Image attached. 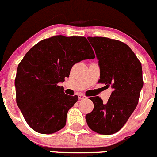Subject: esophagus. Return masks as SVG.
<instances>
[{
    "instance_id": "obj_1",
    "label": "esophagus",
    "mask_w": 157,
    "mask_h": 157,
    "mask_svg": "<svg viewBox=\"0 0 157 157\" xmlns=\"http://www.w3.org/2000/svg\"><path fill=\"white\" fill-rule=\"evenodd\" d=\"M78 98H79V99L80 100H83V99H86V98H87L86 96V95H84L83 94H79L78 95Z\"/></svg>"
}]
</instances>
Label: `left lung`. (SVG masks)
Listing matches in <instances>:
<instances>
[{"instance_id": "8db88e82", "label": "left lung", "mask_w": 157, "mask_h": 157, "mask_svg": "<svg viewBox=\"0 0 157 157\" xmlns=\"http://www.w3.org/2000/svg\"><path fill=\"white\" fill-rule=\"evenodd\" d=\"M100 68L99 83L113 89L106 104L98 96L90 98L94 104L86 115L88 126L95 132H117L130 117L143 87L141 64L133 51L121 41L102 37H88Z\"/></svg>"}]
</instances>
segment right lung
I'll list each match as a JSON object with an SVG mask.
<instances>
[{"label":"right lung","mask_w":157,"mask_h":157,"mask_svg":"<svg viewBox=\"0 0 157 157\" xmlns=\"http://www.w3.org/2000/svg\"><path fill=\"white\" fill-rule=\"evenodd\" d=\"M95 57L86 37L62 35L40 41L25 54L15 86L16 103L32 129L48 135L65 127L78 96L66 95L58 83L69 77L74 64Z\"/></svg>","instance_id":"1"}]
</instances>
